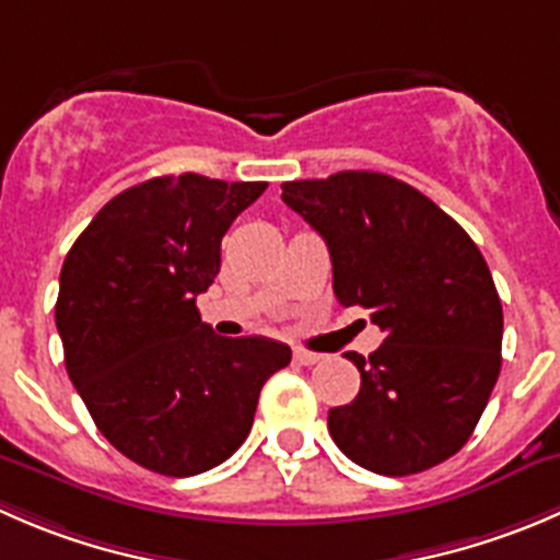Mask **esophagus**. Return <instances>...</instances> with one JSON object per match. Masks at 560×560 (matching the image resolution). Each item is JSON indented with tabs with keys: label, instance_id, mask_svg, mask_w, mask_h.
<instances>
[{
	"label": "esophagus",
	"instance_id": "34e87169",
	"mask_svg": "<svg viewBox=\"0 0 560 560\" xmlns=\"http://www.w3.org/2000/svg\"><path fill=\"white\" fill-rule=\"evenodd\" d=\"M292 358H295V363H301V366H312V363H317L323 355L312 350H303V347H295V350H292Z\"/></svg>",
	"mask_w": 560,
	"mask_h": 560
}]
</instances>
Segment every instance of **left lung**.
<instances>
[{
  "label": "left lung",
  "instance_id": "8db88e82",
  "mask_svg": "<svg viewBox=\"0 0 560 560\" xmlns=\"http://www.w3.org/2000/svg\"><path fill=\"white\" fill-rule=\"evenodd\" d=\"M281 199L323 235L341 306L385 334L350 405L328 410L336 446L383 476L435 468L468 443L501 374L503 308L468 232L380 172L292 180Z\"/></svg>",
  "mask_w": 560,
  "mask_h": 560
}]
</instances>
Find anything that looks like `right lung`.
I'll return each instance as SVG.
<instances>
[{"instance_id":"add662e5","label":"right lung","mask_w":560,"mask_h":560,"mask_svg":"<svg viewBox=\"0 0 560 560\" xmlns=\"http://www.w3.org/2000/svg\"><path fill=\"white\" fill-rule=\"evenodd\" d=\"M268 183L166 175L117 194L59 273L54 317L65 366L101 435L161 476H197L241 448L265 380L290 347L226 339L197 295L221 268V237Z\"/></svg>"}]
</instances>
